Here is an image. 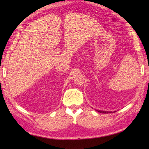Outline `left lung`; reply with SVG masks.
Listing matches in <instances>:
<instances>
[{"mask_svg": "<svg viewBox=\"0 0 149 149\" xmlns=\"http://www.w3.org/2000/svg\"><path fill=\"white\" fill-rule=\"evenodd\" d=\"M96 111H98L99 113H112V111H100V110H97V109H95ZM114 111V112H115Z\"/></svg>", "mask_w": 149, "mask_h": 149, "instance_id": "obj_1", "label": "left lung"}]
</instances>
